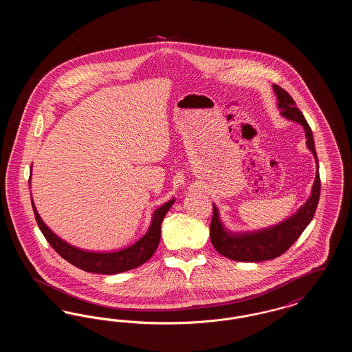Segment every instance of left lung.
I'll return each instance as SVG.
<instances>
[{"mask_svg": "<svg viewBox=\"0 0 352 352\" xmlns=\"http://www.w3.org/2000/svg\"><path fill=\"white\" fill-rule=\"evenodd\" d=\"M278 99V108L281 109V115L287 120L300 122L305 133H306V145L313 151L316 164H317V174L316 181L313 184L311 195L301 208L292 215L290 218L276 224L273 227L264 228L253 232H240L232 234L224 230L220 219H219L218 208L212 206V220L210 224V237L215 250L234 261H248V263H258L272 260L287 251L294 241L301 236L303 230L309 226L311 219L314 218L317 206H318L319 194H320V178H319V165L313 132L303 118L301 111L296 107V101L285 91L284 88L277 84L273 85Z\"/></svg>", "mask_w": 352, "mask_h": 352, "instance_id": "left-lung-1", "label": "left lung"}]
</instances>
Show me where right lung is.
<instances>
[{
  "label": "right lung",
  "instance_id": "obj_1",
  "mask_svg": "<svg viewBox=\"0 0 352 352\" xmlns=\"http://www.w3.org/2000/svg\"><path fill=\"white\" fill-rule=\"evenodd\" d=\"M29 184H30V179H29ZM173 204H174V199L168 201L154 211L148 232L140 240H137L133 245L118 252L96 253V252L83 251V250L75 248L66 241H63L56 234H52L50 228L43 223V220L36 212L34 201H32L34 215L38 223V227L46 237V240L50 243L54 251L58 252V254H60L65 260H67L69 264L75 265L76 268L83 269L85 272H91V273H99V274H118L121 272L137 268L144 263H146L154 254V252L160 244L161 223Z\"/></svg>",
  "mask_w": 352,
  "mask_h": 352
}]
</instances>
